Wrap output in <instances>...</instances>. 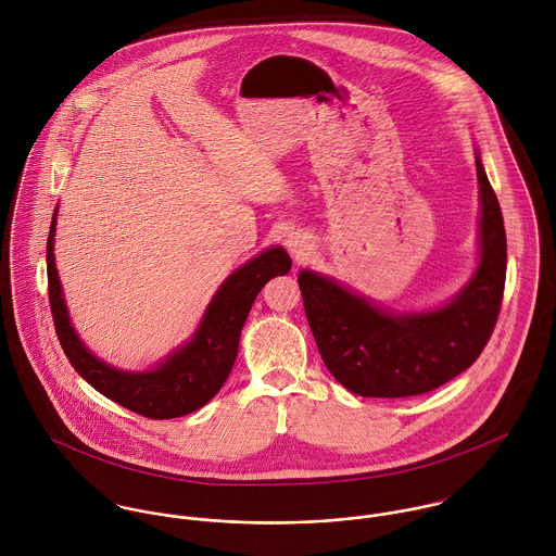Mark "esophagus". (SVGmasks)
<instances>
[{"instance_id":"esophagus-1","label":"esophagus","mask_w":556,"mask_h":556,"mask_svg":"<svg viewBox=\"0 0 556 556\" xmlns=\"http://www.w3.org/2000/svg\"><path fill=\"white\" fill-rule=\"evenodd\" d=\"M289 250L300 258L302 254H304V250H306V245H304V241H300V239H289Z\"/></svg>"}]
</instances>
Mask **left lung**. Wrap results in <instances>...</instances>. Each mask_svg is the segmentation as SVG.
<instances>
[{"mask_svg":"<svg viewBox=\"0 0 556 556\" xmlns=\"http://www.w3.org/2000/svg\"><path fill=\"white\" fill-rule=\"evenodd\" d=\"M481 192V261L445 308L392 317L336 282L302 271L304 311L318 353L338 383L357 396H419L465 372L488 344L501 313L507 239L498 199L476 156Z\"/></svg>","mask_w":556,"mask_h":556,"instance_id":"1","label":"left lung"}]
</instances>
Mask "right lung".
Here are the masks:
<instances>
[{"label": "right lung", "instance_id": "1", "mask_svg": "<svg viewBox=\"0 0 556 556\" xmlns=\"http://www.w3.org/2000/svg\"><path fill=\"white\" fill-rule=\"evenodd\" d=\"M53 233L55 214L47 239L49 304L68 362L102 396L150 419L188 415L218 394L236 364L239 333L254 298L269 278L291 269V258L282 248H271L254 256L225 280L197 336L181 351L173 353L152 372H122L87 353L71 325L53 258Z\"/></svg>", "mask_w": 556, "mask_h": 556}]
</instances>
